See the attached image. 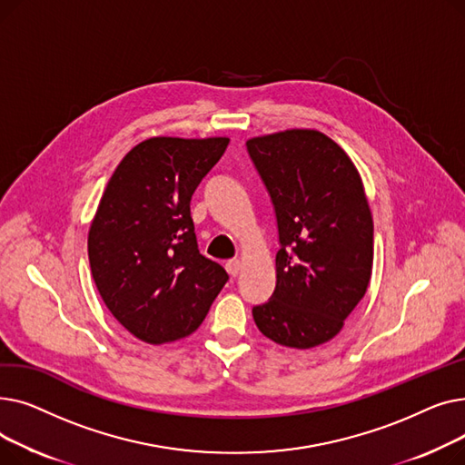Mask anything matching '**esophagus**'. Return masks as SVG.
<instances>
[{
	"label": "esophagus",
	"instance_id": "esophagus-1",
	"mask_svg": "<svg viewBox=\"0 0 465 465\" xmlns=\"http://www.w3.org/2000/svg\"><path fill=\"white\" fill-rule=\"evenodd\" d=\"M226 272H228L232 277H237L239 272H241V262H239V260H230V262H226Z\"/></svg>",
	"mask_w": 465,
	"mask_h": 465
}]
</instances>
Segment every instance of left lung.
<instances>
[{"label":"left lung","instance_id":"obj_1","mask_svg":"<svg viewBox=\"0 0 465 465\" xmlns=\"http://www.w3.org/2000/svg\"><path fill=\"white\" fill-rule=\"evenodd\" d=\"M270 193L277 230V284L252 307L258 330L292 349L333 339L363 298L373 267V218L358 169L316 130L247 141Z\"/></svg>","mask_w":465,"mask_h":465}]
</instances>
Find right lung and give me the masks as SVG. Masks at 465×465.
Segmentation results:
<instances>
[{"mask_svg":"<svg viewBox=\"0 0 465 465\" xmlns=\"http://www.w3.org/2000/svg\"><path fill=\"white\" fill-rule=\"evenodd\" d=\"M230 139L151 137L122 158L88 232L94 282L114 319L151 345L200 328L228 282L200 254L190 202Z\"/></svg>","mask_w":465,"mask_h":465,"instance_id":"1","label":"right lung"}]
</instances>
